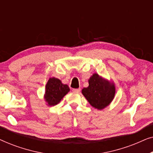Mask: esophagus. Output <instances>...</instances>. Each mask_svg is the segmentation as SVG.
<instances>
[{
	"mask_svg": "<svg viewBox=\"0 0 153 153\" xmlns=\"http://www.w3.org/2000/svg\"><path fill=\"white\" fill-rule=\"evenodd\" d=\"M72 91L74 92V93H79V92L81 91V89L80 88H76V89H72Z\"/></svg>",
	"mask_w": 153,
	"mask_h": 153,
	"instance_id": "obj_1",
	"label": "esophagus"
}]
</instances>
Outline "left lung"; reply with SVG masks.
<instances>
[{
  "label": "left lung",
  "mask_w": 153,
  "mask_h": 153,
  "mask_svg": "<svg viewBox=\"0 0 153 153\" xmlns=\"http://www.w3.org/2000/svg\"><path fill=\"white\" fill-rule=\"evenodd\" d=\"M88 83V87L83 88L81 93L90 104L99 110L109 105L116 94L114 83L96 73L90 77Z\"/></svg>",
  "instance_id": "8db88e82"
}]
</instances>
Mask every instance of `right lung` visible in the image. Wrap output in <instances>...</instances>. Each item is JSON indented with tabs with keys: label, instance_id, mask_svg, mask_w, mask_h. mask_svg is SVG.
I'll return each instance as SVG.
<instances>
[{
	"label": "right lung",
	"instance_id": "add662e5",
	"mask_svg": "<svg viewBox=\"0 0 153 153\" xmlns=\"http://www.w3.org/2000/svg\"><path fill=\"white\" fill-rule=\"evenodd\" d=\"M70 91V88L67 84L62 83L60 79L52 77L48 80L45 86V101L49 106H55L61 101L66 94Z\"/></svg>",
	"mask_w": 153,
	"mask_h": 153
}]
</instances>
